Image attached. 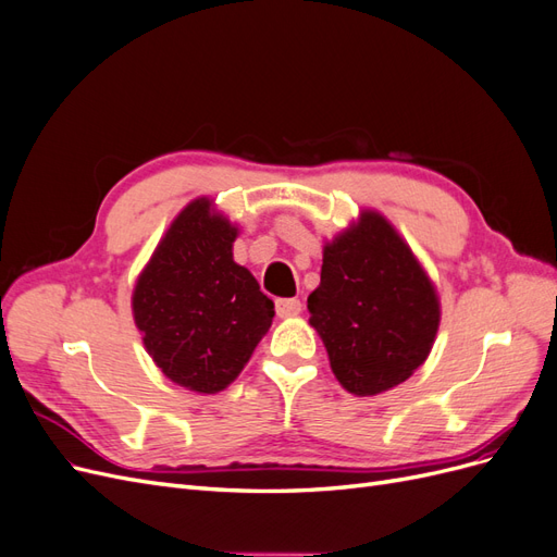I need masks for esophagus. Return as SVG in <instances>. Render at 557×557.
<instances>
[{"label":"esophagus","instance_id":"34e87169","mask_svg":"<svg viewBox=\"0 0 557 557\" xmlns=\"http://www.w3.org/2000/svg\"><path fill=\"white\" fill-rule=\"evenodd\" d=\"M301 311V301L295 297H285V299H276V313L281 318H293L299 315Z\"/></svg>","mask_w":557,"mask_h":557}]
</instances>
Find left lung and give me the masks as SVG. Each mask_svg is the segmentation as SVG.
Returning <instances> with one entry per match:
<instances>
[{
    "mask_svg": "<svg viewBox=\"0 0 557 557\" xmlns=\"http://www.w3.org/2000/svg\"><path fill=\"white\" fill-rule=\"evenodd\" d=\"M309 311L336 381L358 397L407 381L428 360L442 323L436 285L376 209H362L325 242Z\"/></svg>",
    "mask_w": 557,
    "mask_h": 557,
    "instance_id": "left-lung-1",
    "label": "left lung"
}]
</instances>
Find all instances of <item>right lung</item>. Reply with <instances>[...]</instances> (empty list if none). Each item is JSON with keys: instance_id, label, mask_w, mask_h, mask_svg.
Listing matches in <instances>:
<instances>
[{"instance_id": "right-lung-1", "label": "right lung", "mask_w": 557, "mask_h": 557, "mask_svg": "<svg viewBox=\"0 0 557 557\" xmlns=\"http://www.w3.org/2000/svg\"><path fill=\"white\" fill-rule=\"evenodd\" d=\"M239 225L211 197L185 205L132 290L148 356L176 385L215 395L242 374L272 327L274 301L234 262Z\"/></svg>"}]
</instances>
